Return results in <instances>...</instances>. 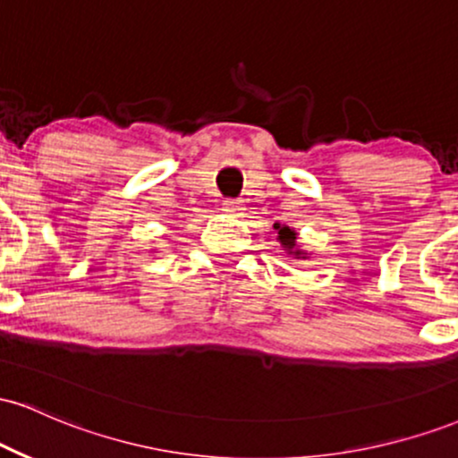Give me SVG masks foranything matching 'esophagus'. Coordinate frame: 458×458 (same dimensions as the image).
I'll list each match as a JSON object with an SVG mask.
<instances>
[{
  "label": "esophagus",
  "mask_w": 458,
  "mask_h": 458,
  "mask_svg": "<svg viewBox=\"0 0 458 458\" xmlns=\"http://www.w3.org/2000/svg\"><path fill=\"white\" fill-rule=\"evenodd\" d=\"M224 211L228 215H241V211H243V204H241V199L225 198L224 199Z\"/></svg>",
  "instance_id": "34e87169"
}]
</instances>
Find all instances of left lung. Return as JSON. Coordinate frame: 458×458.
Instances as JSON below:
<instances>
[{
	"label": "left lung",
	"instance_id": "1",
	"mask_svg": "<svg viewBox=\"0 0 458 458\" xmlns=\"http://www.w3.org/2000/svg\"><path fill=\"white\" fill-rule=\"evenodd\" d=\"M276 228H280V225H276ZM277 234H280V243L286 247L288 254H295L299 259V256H301V251H299V250L293 251V250H295V239H297L295 230H291L288 225H284V228H280V233H277ZM301 259H306V256H301Z\"/></svg>",
	"mask_w": 458,
	"mask_h": 458
}]
</instances>
